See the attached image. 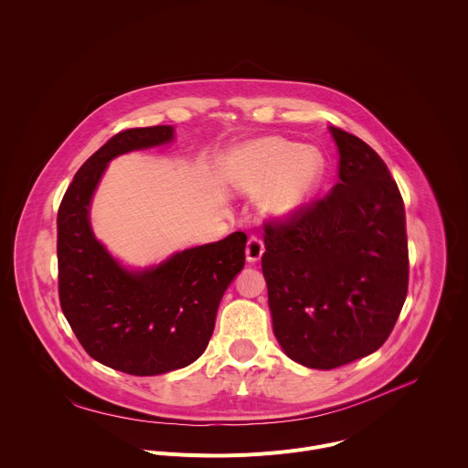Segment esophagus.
Segmentation results:
<instances>
[{
    "mask_svg": "<svg viewBox=\"0 0 468 468\" xmlns=\"http://www.w3.org/2000/svg\"><path fill=\"white\" fill-rule=\"evenodd\" d=\"M263 252H265V245H263L261 238H260V236H256V234H252V236L249 238V241H247V249H245L247 261H250V263L258 261V260L263 256Z\"/></svg>",
    "mask_w": 468,
    "mask_h": 468,
    "instance_id": "obj_1",
    "label": "esophagus"
}]
</instances>
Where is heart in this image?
I'll list each match as a JSON object with an SVG mask.
<instances>
[{
    "label": "heart",
    "mask_w": 468,
    "mask_h": 468,
    "mask_svg": "<svg viewBox=\"0 0 468 468\" xmlns=\"http://www.w3.org/2000/svg\"><path fill=\"white\" fill-rule=\"evenodd\" d=\"M223 172L234 190L261 194L260 208L267 219L287 221L316 196L325 176V157L318 148L267 137L236 148Z\"/></svg>",
    "instance_id": "1"
}]
</instances>
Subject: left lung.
Segmentation results:
<instances>
[{
  "instance_id": "1",
  "label": "left lung",
  "mask_w": 468,
  "mask_h": 468,
  "mask_svg": "<svg viewBox=\"0 0 468 468\" xmlns=\"http://www.w3.org/2000/svg\"><path fill=\"white\" fill-rule=\"evenodd\" d=\"M338 183L300 214L267 225L261 271L272 331L294 362L333 369L377 351L408 292L404 203L388 166L329 126Z\"/></svg>"
}]
</instances>
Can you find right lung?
Instances as JSON below:
<instances>
[{
    "label": "right lung",
    "mask_w": 468,
    "mask_h": 468,
    "mask_svg": "<svg viewBox=\"0 0 468 468\" xmlns=\"http://www.w3.org/2000/svg\"><path fill=\"white\" fill-rule=\"evenodd\" d=\"M174 141L172 126L124 130L77 172L58 208V294L90 356L139 377L197 360L214 333L219 302L245 265V232L128 269L95 238L90 208L108 163Z\"/></svg>",
    "instance_id": "obj_1"
}]
</instances>
